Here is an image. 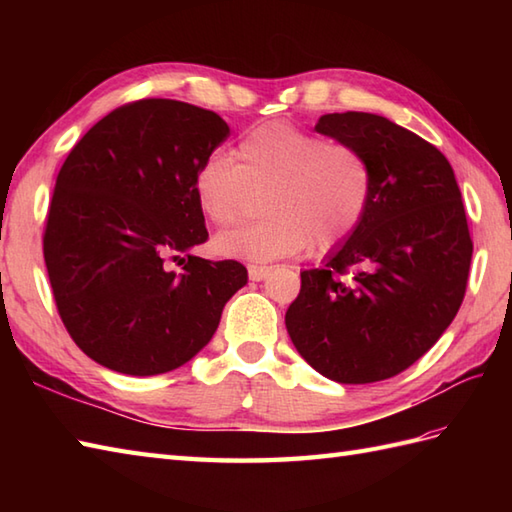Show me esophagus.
I'll return each instance as SVG.
<instances>
[{
	"label": "esophagus",
	"instance_id": "1",
	"mask_svg": "<svg viewBox=\"0 0 512 512\" xmlns=\"http://www.w3.org/2000/svg\"><path fill=\"white\" fill-rule=\"evenodd\" d=\"M273 268H268V266H257V264H250L248 266V277L253 279V281H262V279H266L268 277V273Z\"/></svg>",
	"mask_w": 512,
	"mask_h": 512
}]
</instances>
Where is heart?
<instances>
[{
	"label": "heart",
	"instance_id": "1",
	"mask_svg": "<svg viewBox=\"0 0 512 512\" xmlns=\"http://www.w3.org/2000/svg\"><path fill=\"white\" fill-rule=\"evenodd\" d=\"M367 158L290 123H268L235 147V165L209 156L193 176V195L211 224L226 228L248 213L250 193H264L266 220L215 239V253L255 262L325 253L350 237L372 200Z\"/></svg>",
	"mask_w": 512,
	"mask_h": 512
}]
</instances>
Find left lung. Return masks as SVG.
Returning <instances> with one entry per match:
<instances>
[{"instance_id":"left-lung-1","label":"left lung","mask_w":512,"mask_h":512,"mask_svg":"<svg viewBox=\"0 0 512 512\" xmlns=\"http://www.w3.org/2000/svg\"><path fill=\"white\" fill-rule=\"evenodd\" d=\"M314 129L361 151L374 189L356 231L301 273L286 328L321 376L376 383L427 354L462 306L473 255L462 193L449 160L385 116L325 114Z\"/></svg>"}]
</instances>
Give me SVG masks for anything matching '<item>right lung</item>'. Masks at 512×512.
I'll list each match as a JSON object with an SVG mask.
<instances>
[{
  "label": "right lung",
  "instance_id": "add662e5",
  "mask_svg": "<svg viewBox=\"0 0 512 512\" xmlns=\"http://www.w3.org/2000/svg\"><path fill=\"white\" fill-rule=\"evenodd\" d=\"M228 134L215 112L143 99L101 118L65 158L43 259L65 330L92 361L171 372L213 339L246 286L239 262L191 255L209 237L193 176Z\"/></svg>",
  "mask_w": 512,
  "mask_h": 512
}]
</instances>
